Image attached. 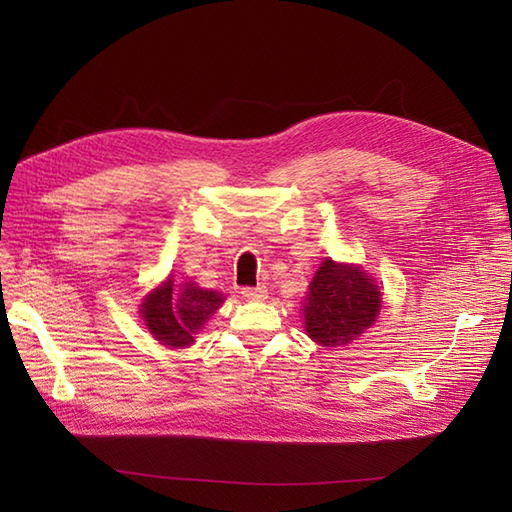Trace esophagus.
Here are the masks:
<instances>
[{"mask_svg":"<svg viewBox=\"0 0 512 512\" xmlns=\"http://www.w3.org/2000/svg\"><path fill=\"white\" fill-rule=\"evenodd\" d=\"M241 297L247 299V301L267 299V286H262V284H258V286H245V288H241Z\"/></svg>","mask_w":512,"mask_h":512,"instance_id":"obj_1","label":"esophagus"}]
</instances>
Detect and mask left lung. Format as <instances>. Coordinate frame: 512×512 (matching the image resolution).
Segmentation results:
<instances>
[{
  "label": "left lung",
  "instance_id": "1",
  "mask_svg": "<svg viewBox=\"0 0 512 512\" xmlns=\"http://www.w3.org/2000/svg\"><path fill=\"white\" fill-rule=\"evenodd\" d=\"M380 299L378 286L363 269L327 258L303 303L305 331L327 348L346 346L376 322Z\"/></svg>",
  "mask_w": 512,
  "mask_h": 512
}]
</instances>
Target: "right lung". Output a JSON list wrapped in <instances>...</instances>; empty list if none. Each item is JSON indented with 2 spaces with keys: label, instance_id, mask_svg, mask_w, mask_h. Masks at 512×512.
Wrapping results in <instances>:
<instances>
[{
  "label": "right lung",
  "instance_id": "obj_1",
  "mask_svg": "<svg viewBox=\"0 0 512 512\" xmlns=\"http://www.w3.org/2000/svg\"><path fill=\"white\" fill-rule=\"evenodd\" d=\"M168 280L162 288L151 292L143 303V320L153 337L170 348H185L194 335L224 303V294L203 290L194 284H183L179 290Z\"/></svg>",
  "mask_w": 512,
  "mask_h": 512
}]
</instances>
